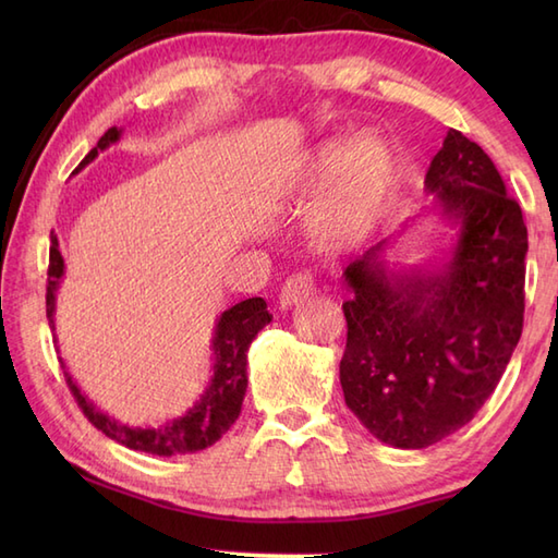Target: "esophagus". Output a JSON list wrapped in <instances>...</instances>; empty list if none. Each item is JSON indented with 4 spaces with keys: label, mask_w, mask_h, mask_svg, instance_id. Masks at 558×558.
<instances>
[{
    "label": "esophagus",
    "mask_w": 558,
    "mask_h": 558,
    "mask_svg": "<svg viewBox=\"0 0 558 558\" xmlns=\"http://www.w3.org/2000/svg\"><path fill=\"white\" fill-rule=\"evenodd\" d=\"M314 292H316V282L312 272H294V276H290L280 290V306L286 310V306L300 304L304 300H310Z\"/></svg>",
    "instance_id": "1"
}]
</instances>
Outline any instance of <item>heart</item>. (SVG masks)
I'll return each instance as SVG.
<instances>
[{
	"label": "heart",
	"mask_w": 558,
	"mask_h": 558,
	"mask_svg": "<svg viewBox=\"0 0 558 558\" xmlns=\"http://www.w3.org/2000/svg\"><path fill=\"white\" fill-rule=\"evenodd\" d=\"M396 177V158L378 138L326 141L306 160L300 184L304 192H318L333 179L318 204L314 220L328 240H345L362 232L381 210Z\"/></svg>",
	"instance_id": "1"
}]
</instances>
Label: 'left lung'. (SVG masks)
Segmentation results:
<instances>
[{
    "label": "left lung",
    "instance_id": "left-lung-1",
    "mask_svg": "<svg viewBox=\"0 0 558 558\" xmlns=\"http://www.w3.org/2000/svg\"><path fill=\"white\" fill-rule=\"evenodd\" d=\"M458 244L441 270L390 272L381 244L345 268L340 386L378 441L426 448L494 393L523 333L527 228L475 141L450 129L424 177Z\"/></svg>",
    "mask_w": 558,
    "mask_h": 558
}]
</instances>
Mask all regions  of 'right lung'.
Masks as SVG:
<instances>
[{
    "label": "right lung",
    "mask_w": 558,
    "mask_h": 558,
    "mask_svg": "<svg viewBox=\"0 0 558 558\" xmlns=\"http://www.w3.org/2000/svg\"><path fill=\"white\" fill-rule=\"evenodd\" d=\"M122 136V129H108L86 158L76 168L83 170L90 160H96L98 150L117 144ZM64 276V258L59 254L57 234H50V266H47V318L54 328V294L59 280ZM268 306L260 298L244 300L222 312L216 324V336H213V378L204 396L198 398L196 405L189 410L184 417H177L162 426H129L117 422L114 417L100 412L93 402L81 393L74 378L64 372L66 386L74 393L78 408L86 414L88 422L100 429L112 441L122 444L132 450H144L150 456H180V453H196L213 446L218 438L230 429L234 420L242 412V400L246 393V350L252 340L258 336V330L270 324ZM64 366V364H62Z\"/></svg>",
    "instance_id": "add662e5"
}]
</instances>
